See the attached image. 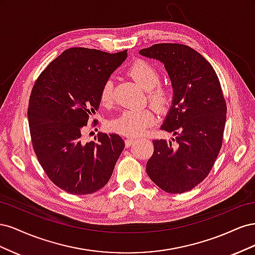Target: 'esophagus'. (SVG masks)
Masks as SVG:
<instances>
[{
	"instance_id": "34e87169",
	"label": "esophagus",
	"mask_w": 255,
	"mask_h": 255,
	"mask_svg": "<svg viewBox=\"0 0 255 255\" xmlns=\"http://www.w3.org/2000/svg\"><path fill=\"white\" fill-rule=\"evenodd\" d=\"M134 141H135V139H134V138H132V137H128V138H127V139H126V146L132 145Z\"/></svg>"
}]
</instances>
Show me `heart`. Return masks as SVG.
I'll use <instances>...</instances> for the list:
<instances>
[{
	"label": "heart",
	"mask_w": 255,
	"mask_h": 255,
	"mask_svg": "<svg viewBox=\"0 0 255 255\" xmlns=\"http://www.w3.org/2000/svg\"><path fill=\"white\" fill-rule=\"evenodd\" d=\"M128 75L140 86L148 90L150 103L157 110H166L172 101V91L166 85L159 84L160 72L153 64L138 59L129 66ZM100 102L110 107L115 102L114 82L106 80L100 92ZM156 121V115L150 107L142 110H126L110 122V128L116 133L128 136L142 135Z\"/></svg>",
	"instance_id": "1"
}]
</instances>
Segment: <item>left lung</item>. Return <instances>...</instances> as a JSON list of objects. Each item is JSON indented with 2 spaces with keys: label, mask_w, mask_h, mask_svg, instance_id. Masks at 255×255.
<instances>
[{
  "label": "left lung",
  "mask_w": 255,
  "mask_h": 255,
  "mask_svg": "<svg viewBox=\"0 0 255 255\" xmlns=\"http://www.w3.org/2000/svg\"><path fill=\"white\" fill-rule=\"evenodd\" d=\"M161 61L171 80L173 100L161 129L172 141L153 140L146 173L169 194H183L211 172L222 145L227 103L214 68L188 45L157 43L139 51Z\"/></svg>",
  "instance_id": "8db88e82"
}]
</instances>
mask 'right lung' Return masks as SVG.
I'll return each mask as SVG.
<instances>
[{
	"instance_id": "1",
	"label": "right lung",
	"mask_w": 255,
	"mask_h": 255,
	"mask_svg": "<svg viewBox=\"0 0 255 255\" xmlns=\"http://www.w3.org/2000/svg\"><path fill=\"white\" fill-rule=\"evenodd\" d=\"M127 52L70 48L34 84L27 111L33 148L49 179L69 194L88 195L104 187L125 149L117 134L99 133L95 141L83 142L82 133L99 109L103 84Z\"/></svg>"
}]
</instances>
